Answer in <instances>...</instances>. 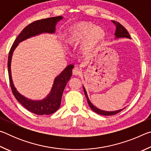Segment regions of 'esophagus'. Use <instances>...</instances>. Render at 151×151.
Returning <instances> with one entry per match:
<instances>
[{
  "label": "esophagus",
  "mask_w": 151,
  "mask_h": 151,
  "mask_svg": "<svg viewBox=\"0 0 151 151\" xmlns=\"http://www.w3.org/2000/svg\"><path fill=\"white\" fill-rule=\"evenodd\" d=\"M73 73L74 75H76V76H78L80 75L82 73V70L80 68L78 67H75L73 68Z\"/></svg>",
  "instance_id": "obj_1"
}]
</instances>
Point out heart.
<instances>
[{
    "instance_id": "heart-1",
    "label": "heart",
    "mask_w": 151,
    "mask_h": 151,
    "mask_svg": "<svg viewBox=\"0 0 151 151\" xmlns=\"http://www.w3.org/2000/svg\"><path fill=\"white\" fill-rule=\"evenodd\" d=\"M105 36L103 28L94 26L91 22H79L71 25L66 30L65 40L70 46L81 45L82 52L85 54L91 52Z\"/></svg>"
}]
</instances>
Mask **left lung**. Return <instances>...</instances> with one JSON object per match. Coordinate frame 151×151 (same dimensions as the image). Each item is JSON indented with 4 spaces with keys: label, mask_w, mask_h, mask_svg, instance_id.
Listing matches in <instances>:
<instances>
[{
    "label": "left lung",
    "mask_w": 151,
    "mask_h": 151,
    "mask_svg": "<svg viewBox=\"0 0 151 151\" xmlns=\"http://www.w3.org/2000/svg\"><path fill=\"white\" fill-rule=\"evenodd\" d=\"M112 22L114 24V26L116 27V31H115V36L116 38H121V37H125V38H128V39H131V37H130L129 33L128 32L127 29L122 26V24H121L119 22L114 21V20H112ZM84 89V92H85V94L86 97V99H87V102L90 108L93 110L94 112H95L96 113L99 114H101V115H104V116H110V115H114V114H116L119 112L122 111V109L119 110V111H111V112H109V111H102V110L99 109L98 108H96V106H94L93 104L91 103L90 100L88 99V97L87 95V93H86L85 88L83 87Z\"/></svg>",
    "instance_id": "1"
}]
</instances>
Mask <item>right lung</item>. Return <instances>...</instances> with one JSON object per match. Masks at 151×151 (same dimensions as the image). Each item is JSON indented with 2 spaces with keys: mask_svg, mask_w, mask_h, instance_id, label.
Segmentation results:
<instances>
[{
  "mask_svg": "<svg viewBox=\"0 0 151 151\" xmlns=\"http://www.w3.org/2000/svg\"><path fill=\"white\" fill-rule=\"evenodd\" d=\"M63 19L61 16L48 18V19L35 20L27 26L17 37L16 40L12 45L11 50L9 53L8 58V71L10 85L12 93L17 100L28 111L32 112L38 115L43 114H51L54 113L59 109L60 105L61 99L66 83L69 81L72 76V70L74 67L73 65H70L66 66L65 69L55 78L53 84L52 90L47 98L42 101H31L19 93L12 83L11 72V63L12 52L14 48L20 42L30 38L33 36L40 34L42 32L53 33L55 30V25L58 21Z\"/></svg>",
  "mask_w": 151,
  "mask_h": 151,
  "instance_id": "add662e5",
  "label": "right lung"
}]
</instances>
